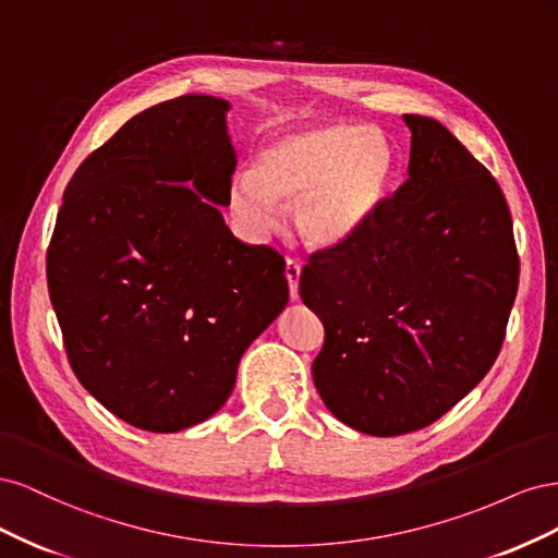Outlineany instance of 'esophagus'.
<instances>
[{
    "label": "esophagus",
    "mask_w": 558,
    "mask_h": 558,
    "mask_svg": "<svg viewBox=\"0 0 558 558\" xmlns=\"http://www.w3.org/2000/svg\"><path fill=\"white\" fill-rule=\"evenodd\" d=\"M300 272L302 265L293 258H286V281H289V291H291V300H298V281H300Z\"/></svg>",
    "instance_id": "34e87169"
}]
</instances>
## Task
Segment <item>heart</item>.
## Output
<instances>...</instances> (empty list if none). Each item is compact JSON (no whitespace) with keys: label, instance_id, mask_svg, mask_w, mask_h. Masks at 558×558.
I'll return each mask as SVG.
<instances>
[{"label":"heart","instance_id":"obj_1","mask_svg":"<svg viewBox=\"0 0 558 558\" xmlns=\"http://www.w3.org/2000/svg\"><path fill=\"white\" fill-rule=\"evenodd\" d=\"M398 150L356 123L289 128L269 137L253 170L230 183V209L253 234L277 226V202H293V226L310 246L344 244L367 228L391 193Z\"/></svg>","mask_w":558,"mask_h":558}]
</instances>
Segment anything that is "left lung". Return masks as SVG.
<instances>
[{"instance_id": "obj_1", "label": "left lung", "mask_w": 558, "mask_h": 558, "mask_svg": "<svg viewBox=\"0 0 558 558\" xmlns=\"http://www.w3.org/2000/svg\"><path fill=\"white\" fill-rule=\"evenodd\" d=\"M402 118L410 179L300 275V298L326 328L316 391L342 424L377 437L430 426L484 379L519 286L498 181L435 118Z\"/></svg>"}]
</instances>
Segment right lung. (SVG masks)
I'll return each mask as SVG.
<instances>
[{
    "mask_svg": "<svg viewBox=\"0 0 558 558\" xmlns=\"http://www.w3.org/2000/svg\"><path fill=\"white\" fill-rule=\"evenodd\" d=\"M226 99L150 107L78 165L46 253L66 359L125 424L177 433L230 398L248 344L289 302L281 253L240 242Z\"/></svg>",
    "mask_w": 558,
    "mask_h": 558,
    "instance_id": "1",
    "label": "right lung"
}]
</instances>
